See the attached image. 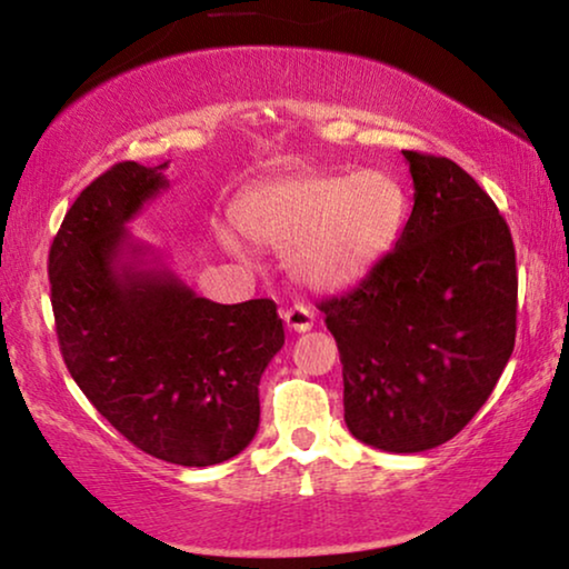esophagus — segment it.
<instances>
[{
  "mask_svg": "<svg viewBox=\"0 0 569 569\" xmlns=\"http://www.w3.org/2000/svg\"><path fill=\"white\" fill-rule=\"evenodd\" d=\"M284 323H287V329L295 333H306L313 329V310H310L308 306H302V302H298V306L284 310Z\"/></svg>",
  "mask_w": 569,
  "mask_h": 569,
  "instance_id": "1",
  "label": "esophagus"
}]
</instances>
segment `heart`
Returning <instances> with one entry per match:
<instances>
[{"label":"heart","instance_id":"b5f03b06","mask_svg":"<svg viewBox=\"0 0 569 569\" xmlns=\"http://www.w3.org/2000/svg\"><path fill=\"white\" fill-rule=\"evenodd\" d=\"M248 240L287 253L313 290H339L376 269L409 220V191L386 168L306 173L248 186L232 204Z\"/></svg>","mask_w":569,"mask_h":569}]
</instances>
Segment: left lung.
<instances>
[{
	"label": "left lung",
	"instance_id": "1",
	"mask_svg": "<svg viewBox=\"0 0 569 569\" xmlns=\"http://www.w3.org/2000/svg\"><path fill=\"white\" fill-rule=\"evenodd\" d=\"M415 207L393 251L321 302L345 376V422L365 446L422 453L456 438L516 347L510 228L453 160L403 150Z\"/></svg>",
	"mask_w": 569,
	"mask_h": 569
}]
</instances>
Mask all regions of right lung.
<instances>
[{
    "instance_id": "right-lung-1",
    "label": "right lung",
    "mask_w": 569,
    "mask_h": 569,
    "mask_svg": "<svg viewBox=\"0 0 569 569\" xmlns=\"http://www.w3.org/2000/svg\"><path fill=\"white\" fill-rule=\"evenodd\" d=\"M168 162H119L61 222L49 253L59 349L74 383L160 461L214 466L259 430V383L284 345L274 300L199 298L127 224L168 189Z\"/></svg>"
}]
</instances>
